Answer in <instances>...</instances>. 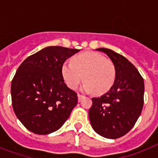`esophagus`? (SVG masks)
I'll return each mask as SVG.
<instances>
[{"label":"esophagus","instance_id":"esophagus-1","mask_svg":"<svg viewBox=\"0 0 158 158\" xmlns=\"http://www.w3.org/2000/svg\"><path fill=\"white\" fill-rule=\"evenodd\" d=\"M84 96H83V95H81V94H78V101L80 102L82 100V99L84 98Z\"/></svg>","mask_w":158,"mask_h":158}]
</instances>
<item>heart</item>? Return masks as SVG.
I'll return each mask as SVG.
<instances>
[{
  "label": "heart",
  "mask_w": 158,
  "mask_h": 158,
  "mask_svg": "<svg viewBox=\"0 0 158 158\" xmlns=\"http://www.w3.org/2000/svg\"><path fill=\"white\" fill-rule=\"evenodd\" d=\"M62 77L70 89H76L83 80L84 92L103 94L115 83L116 70L110 60L94 52H85L74 56L71 63L64 62L61 67Z\"/></svg>",
  "instance_id": "b5f03b06"
}]
</instances>
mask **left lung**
I'll return each mask as SVG.
<instances>
[{"instance_id": "left-lung-1", "label": "left lung", "mask_w": 158, "mask_h": 158, "mask_svg": "<svg viewBox=\"0 0 158 158\" xmlns=\"http://www.w3.org/2000/svg\"><path fill=\"white\" fill-rule=\"evenodd\" d=\"M97 51L106 54L116 70L111 89L100 98H93L89 120L94 131L106 139H118L130 131L143 106L144 82L134 64L107 48Z\"/></svg>"}]
</instances>
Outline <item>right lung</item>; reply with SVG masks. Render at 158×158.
Returning <instances> with one entry per match:
<instances>
[{"mask_svg":"<svg viewBox=\"0 0 158 158\" xmlns=\"http://www.w3.org/2000/svg\"><path fill=\"white\" fill-rule=\"evenodd\" d=\"M78 49L48 47L26 58L11 82L14 111L24 127L37 135L56 131L78 103L64 84L61 67Z\"/></svg>","mask_w":158,"mask_h":158,"instance_id":"add662e5","label":"right lung"}]
</instances>
